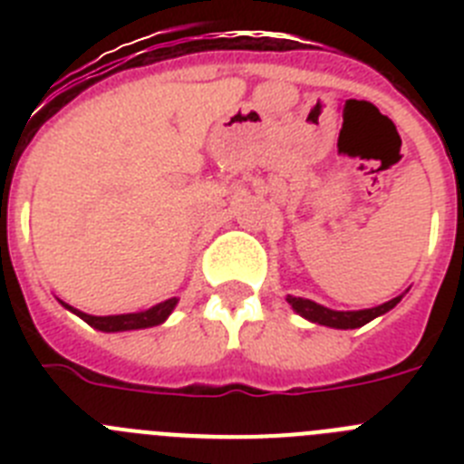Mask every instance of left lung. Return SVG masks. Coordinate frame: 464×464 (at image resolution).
Returning <instances> with one entry per match:
<instances>
[{"mask_svg": "<svg viewBox=\"0 0 464 464\" xmlns=\"http://www.w3.org/2000/svg\"><path fill=\"white\" fill-rule=\"evenodd\" d=\"M400 297H392L391 302H385V304L374 306V309H360V311H334L327 309L323 304H315L311 299L304 297H293L288 295V304L297 311L302 318L311 323H318V325H327V327H337V330H355V327H362L364 323L374 321L376 315H383L385 311H391L392 306H397Z\"/></svg>", "mask_w": 464, "mask_h": 464, "instance_id": "8db88e82", "label": "left lung"}]
</instances>
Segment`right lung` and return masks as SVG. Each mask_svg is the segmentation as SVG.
Listing matches in <instances>:
<instances>
[{"mask_svg":"<svg viewBox=\"0 0 464 464\" xmlns=\"http://www.w3.org/2000/svg\"><path fill=\"white\" fill-rule=\"evenodd\" d=\"M64 309H69L72 314H76L79 318H83L90 327L102 332H125V330H143V327H153L160 325V323H165L169 318V314L174 311V306L179 304V299L171 297L165 299V302H160V304L150 306L146 311H139V314H121V315H90L83 314V311L73 309V306L64 304L60 302Z\"/></svg>","mask_w":464,"mask_h":464,"instance_id":"obj_1","label":"right lung"}]
</instances>
